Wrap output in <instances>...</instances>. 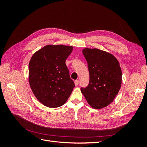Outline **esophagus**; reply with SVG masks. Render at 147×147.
Here are the masks:
<instances>
[{
    "label": "esophagus",
    "instance_id": "esophagus-1",
    "mask_svg": "<svg viewBox=\"0 0 147 147\" xmlns=\"http://www.w3.org/2000/svg\"><path fill=\"white\" fill-rule=\"evenodd\" d=\"M74 83H75V86H77L79 83V82H78V80H76L74 81Z\"/></svg>",
    "mask_w": 147,
    "mask_h": 147
}]
</instances>
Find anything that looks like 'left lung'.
<instances>
[{"instance_id": "8db88e82", "label": "left lung", "mask_w": 147, "mask_h": 147, "mask_svg": "<svg viewBox=\"0 0 147 147\" xmlns=\"http://www.w3.org/2000/svg\"><path fill=\"white\" fill-rule=\"evenodd\" d=\"M83 54L88 63L90 82L81 91L88 103L100 109L112 102L121 86V69L113 55L97 48H84Z\"/></svg>"}]
</instances>
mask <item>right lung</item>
Returning a JSON list of instances; mask_svg holds the SVG:
<instances>
[{
  "instance_id": "obj_1",
  "label": "right lung",
  "mask_w": 147,
  "mask_h": 147,
  "mask_svg": "<svg viewBox=\"0 0 147 147\" xmlns=\"http://www.w3.org/2000/svg\"><path fill=\"white\" fill-rule=\"evenodd\" d=\"M73 47L47 45L35 52L29 64V82L38 100L50 108L67 100L75 87L65 61Z\"/></svg>"
}]
</instances>
